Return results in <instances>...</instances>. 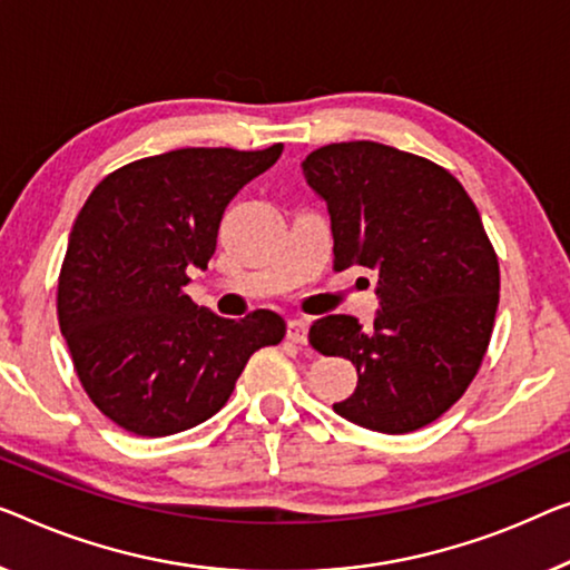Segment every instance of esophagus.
<instances>
[{
	"label": "esophagus",
	"mask_w": 570,
	"mask_h": 570,
	"mask_svg": "<svg viewBox=\"0 0 570 570\" xmlns=\"http://www.w3.org/2000/svg\"><path fill=\"white\" fill-rule=\"evenodd\" d=\"M286 337L296 345L307 343V322H304V320H288L286 322Z\"/></svg>",
	"instance_id": "obj_1"
}]
</instances>
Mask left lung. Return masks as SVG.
<instances>
[{"mask_svg": "<svg viewBox=\"0 0 570 570\" xmlns=\"http://www.w3.org/2000/svg\"><path fill=\"white\" fill-rule=\"evenodd\" d=\"M302 166L327 202L333 268L379 276L373 330L351 314L309 327L314 351L358 368L333 410L384 435L420 430L465 394L494 330L499 258L479 209L448 168L381 142H330Z\"/></svg>", "mask_w": 570, "mask_h": 570, "instance_id": "left-lung-1", "label": "left lung"}]
</instances>
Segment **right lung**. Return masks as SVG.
<instances>
[{
  "mask_svg": "<svg viewBox=\"0 0 570 570\" xmlns=\"http://www.w3.org/2000/svg\"><path fill=\"white\" fill-rule=\"evenodd\" d=\"M282 150H168L117 168L83 202L58 276V325L83 392L132 435L209 420L250 355L284 340L276 312L225 320L184 292L186 268L215 256L227 204Z\"/></svg>",
  "mask_w": 570,
  "mask_h": 570,
  "instance_id": "add662e5",
  "label": "right lung"
}]
</instances>
